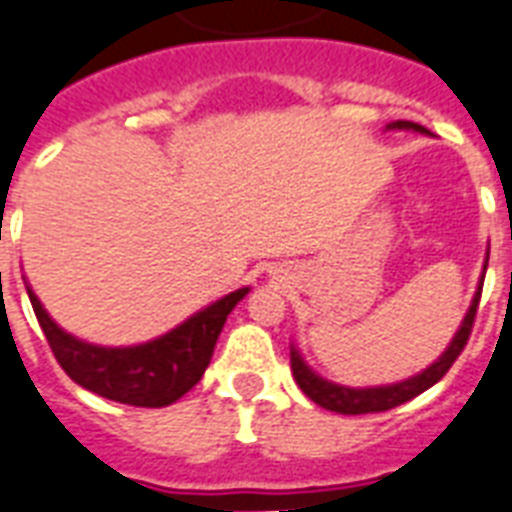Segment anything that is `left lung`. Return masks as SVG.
<instances>
[{"label": "left lung", "mask_w": 512, "mask_h": 512, "mask_svg": "<svg viewBox=\"0 0 512 512\" xmlns=\"http://www.w3.org/2000/svg\"><path fill=\"white\" fill-rule=\"evenodd\" d=\"M386 128H403V131H419L424 134L427 128L419 126V123H411V120H395V123H389ZM486 265H489V257H486ZM483 265V268H486ZM481 290L483 282L475 292L473 303L467 308V314H464V322L459 325L456 335L448 343V349L440 354L438 360L432 362L427 370H421L416 376L405 378L400 384H389V386H368V389H354V386H341L333 384V381H327V378L317 376L314 370L308 368L303 357H300V351L292 346L290 349V368L292 376L298 381V386L303 389V395L308 400H314L317 405L327 408V411L335 413H346V416H360V413H378V411H389V408H397V405L408 403L421 392H427L429 386H435L440 378L446 376L448 368L454 365L456 357L462 354L464 343L473 333V322L475 314H478V303H481Z\"/></svg>", "instance_id": "8db88e82"}]
</instances>
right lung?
I'll return each mask as SVG.
<instances>
[{
  "label": "right lung",
  "instance_id": "right-lung-1",
  "mask_svg": "<svg viewBox=\"0 0 512 512\" xmlns=\"http://www.w3.org/2000/svg\"><path fill=\"white\" fill-rule=\"evenodd\" d=\"M26 292L58 365L66 370V376L74 384L115 403L163 408L177 403L179 397L201 381L204 370L212 362L214 343L220 338L225 319L247 295L249 287L214 300L212 306H206L204 311L193 314L155 341L117 346V349L93 346L61 330L42 308L31 287H26Z\"/></svg>",
  "mask_w": 512,
  "mask_h": 512
}]
</instances>
